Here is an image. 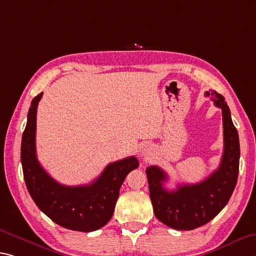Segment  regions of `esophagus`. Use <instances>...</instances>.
Instances as JSON below:
<instances>
[{"instance_id":"esophagus-1","label":"esophagus","mask_w":256,"mask_h":256,"mask_svg":"<svg viewBox=\"0 0 256 256\" xmlns=\"http://www.w3.org/2000/svg\"><path fill=\"white\" fill-rule=\"evenodd\" d=\"M147 152H148V150H147V149H144V152H142V154H144V155H147Z\"/></svg>"}]
</instances>
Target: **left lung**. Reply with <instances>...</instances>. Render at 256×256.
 I'll list each match as a JSON object with an SVG mask.
<instances>
[{
  "label": "left lung",
  "mask_w": 256,
  "mask_h": 256,
  "mask_svg": "<svg viewBox=\"0 0 256 256\" xmlns=\"http://www.w3.org/2000/svg\"><path fill=\"white\" fill-rule=\"evenodd\" d=\"M206 96H212L214 104L222 110L224 149L218 168L200 184H180L173 192L164 188L168 174L163 170L155 165L146 170L154 213L160 222L176 230L196 229L216 218L237 184L240 148L230 109L218 92H206Z\"/></svg>",
  "instance_id": "1"
}]
</instances>
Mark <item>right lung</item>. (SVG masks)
I'll return each instance as SVG.
<instances>
[{
	"mask_svg": "<svg viewBox=\"0 0 256 256\" xmlns=\"http://www.w3.org/2000/svg\"><path fill=\"white\" fill-rule=\"evenodd\" d=\"M43 93L32 100L22 140V164L28 192L42 212L64 228L90 232L107 224L125 178L139 166L134 156L108 164L85 186H64L48 176L36 157V112Z\"/></svg>",
	"mask_w": 256,
	"mask_h": 256,
	"instance_id": "obj_1",
	"label": "right lung"
}]
</instances>
